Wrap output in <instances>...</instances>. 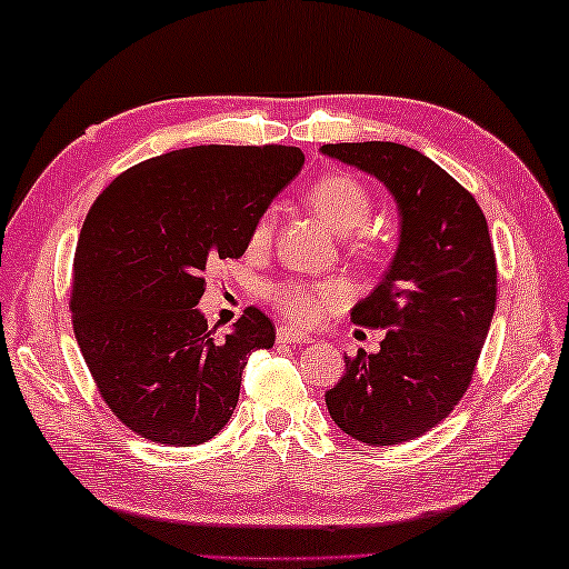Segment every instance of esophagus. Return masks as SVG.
Wrapping results in <instances>:
<instances>
[{
	"label": "esophagus",
	"instance_id": "obj_1",
	"mask_svg": "<svg viewBox=\"0 0 569 569\" xmlns=\"http://www.w3.org/2000/svg\"><path fill=\"white\" fill-rule=\"evenodd\" d=\"M277 342L279 345H302V342H310V335L295 330V327H290V325H279Z\"/></svg>",
	"mask_w": 569,
	"mask_h": 569
}]
</instances>
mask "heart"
<instances>
[{
  "mask_svg": "<svg viewBox=\"0 0 569 569\" xmlns=\"http://www.w3.org/2000/svg\"><path fill=\"white\" fill-rule=\"evenodd\" d=\"M307 202L320 214L335 232L347 234V247L357 257H375L382 247V232L377 229L370 217L375 209V197L370 187L360 182L355 174L347 172H330L315 179L307 189ZM277 224L274 209H264L262 214L254 219L252 229H249L247 244L252 252H259L269 244ZM264 297L274 310L287 317V320L312 327L322 322L327 315L350 300V290L340 279H300L287 277L269 282Z\"/></svg>",
  "mask_w": 569,
  "mask_h": 569,
  "instance_id": "1",
  "label": "heart"
}]
</instances>
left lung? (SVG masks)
Listing matches in <instances>:
<instances>
[{
	"instance_id": "left-lung-1",
	"label": "left lung",
	"mask_w": 569,
	"mask_h": 569,
	"mask_svg": "<svg viewBox=\"0 0 569 569\" xmlns=\"http://www.w3.org/2000/svg\"><path fill=\"white\" fill-rule=\"evenodd\" d=\"M325 154L375 174L400 204V247L352 322L387 330L380 352L345 357L325 402L335 425L367 445H402L462 400L497 302L495 247L477 199L412 147L325 144Z\"/></svg>"
}]
</instances>
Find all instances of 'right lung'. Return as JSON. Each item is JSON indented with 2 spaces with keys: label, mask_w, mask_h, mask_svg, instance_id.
Segmentation results:
<instances>
[{
  "label": "right lung",
  "mask_w": 569,
  "mask_h": 569,
  "mask_svg": "<svg viewBox=\"0 0 569 569\" xmlns=\"http://www.w3.org/2000/svg\"><path fill=\"white\" fill-rule=\"evenodd\" d=\"M302 162L284 144H199L129 167L94 199L74 252L72 327L104 405L144 440H212L247 357L274 345L257 307L214 337L197 302L207 264L244 254L254 219Z\"/></svg>",
  "instance_id": "right-lung-1"
}]
</instances>
